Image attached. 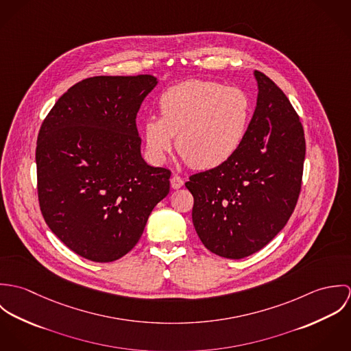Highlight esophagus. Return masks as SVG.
Returning <instances> with one entry per match:
<instances>
[{"label": "esophagus", "instance_id": "esophagus-1", "mask_svg": "<svg viewBox=\"0 0 351 351\" xmlns=\"http://www.w3.org/2000/svg\"><path fill=\"white\" fill-rule=\"evenodd\" d=\"M170 185L173 189H180L184 185V180L180 176L173 174V177L170 178Z\"/></svg>", "mask_w": 351, "mask_h": 351}]
</instances>
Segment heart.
Instances as JSON below:
<instances>
[{
	"label": "heart",
	"mask_w": 351,
	"mask_h": 351,
	"mask_svg": "<svg viewBox=\"0 0 351 351\" xmlns=\"http://www.w3.org/2000/svg\"><path fill=\"white\" fill-rule=\"evenodd\" d=\"M158 108L160 117L149 116L143 123L149 155L162 162L177 136L180 155L200 170L221 166L237 154L252 117V102L243 89L202 80L169 88Z\"/></svg>",
	"instance_id": "1"
}]
</instances>
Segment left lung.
Wrapping results in <instances>:
<instances>
[{"mask_svg": "<svg viewBox=\"0 0 351 351\" xmlns=\"http://www.w3.org/2000/svg\"><path fill=\"white\" fill-rule=\"evenodd\" d=\"M258 97L246 138L215 169L189 177L192 220L202 245L241 259L263 249L288 223L299 199L305 158L300 119L284 92L254 71Z\"/></svg>", "mask_w": 351, "mask_h": 351, "instance_id": "obj_1", "label": "left lung"}]
</instances>
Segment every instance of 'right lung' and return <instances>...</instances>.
Returning a JSON list of instances; mask_svg holds the SVG:
<instances>
[{"label": "right lung", "instance_id": "1", "mask_svg": "<svg viewBox=\"0 0 351 351\" xmlns=\"http://www.w3.org/2000/svg\"><path fill=\"white\" fill-rule=\"evenodd\" d=\"M158 80L100 75L71 86L36 145L38 196L51 231L75 254L112 262L139 242L170 191V170L141 152L136 114Z\"/></svg>", "mask_w": 351, "mask_h": 351}]
</instances>
